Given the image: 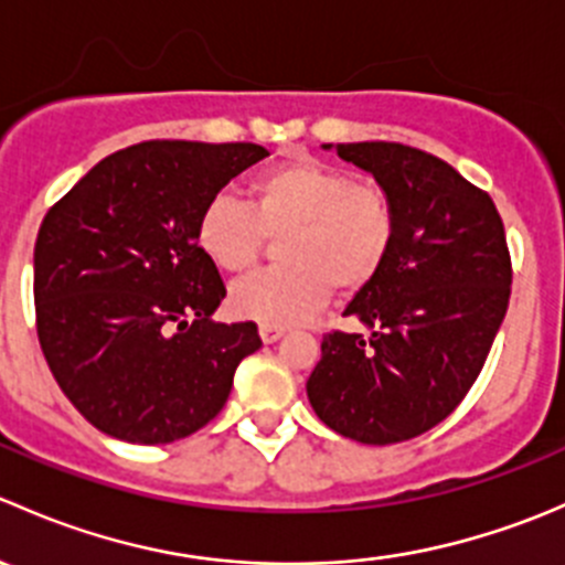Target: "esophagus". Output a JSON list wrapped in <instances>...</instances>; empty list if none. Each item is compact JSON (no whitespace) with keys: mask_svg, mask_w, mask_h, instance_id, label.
I'll return each instance as SVG.
<instances>
[{"mask_svg":"<svg viewBox=\"0 0 565 565\" xmlns=\"http://www.w3.org/2000/svg\"><path fill=\"white\" fill-rule=\"evenodd\" d=\"M259 335L265 344H273V341H278L284 335V328H276V324H259Z\"/></svg>","mask_w":565,"mask_h":565,"instance_id":"esophagus-1","label":"esophagus"}]
</instances>
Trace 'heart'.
<instances>
[{
  "label": "heart",
  "instance_id": "heart-1",
  "mask_svg": "<svg viewBox=\"0 0 565 565\" xmlns=\"http://www.w3.org/2000/svg\"><path fill=\"white\" fill-rule=\"evenodd\" d=\"M281 231V265L243 278L230 292L235 315L276 328L315 315L333 287L341 295L366 289L391 259L396 210L377 182L298 156L256 174L248 204L215 193L196 218L199 248L224 273L248 270L267 235Z\"/></svg>",
  "mask_w": 565,
  "mask_h": 565
}]
</instances>
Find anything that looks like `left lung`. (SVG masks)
<instances>
[{
    "label": "left lung",
    "mask_w": 565,
    "mask_h": 565,
    "mask_svg": "<svg viewBox=\"0 0 565 565\" xmlns=\"http://www.w3.org/2000/svg\"><path fill=\"white\" fill-rule=\"evenodd\" d=\"M335 152L388 191L396 243L344 311L372 335L324 333L306 391L341 437L391 446L446 420L472 388L509 309L514 270L492 196L451 163L398 141Z\"/></svg>",
    "instance_id": "left-lung-1"
}]
</instances>
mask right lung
<instances>
[{"label":"right lung","instance_id":"add662e5","mask_svg":"<svg viewBox=\"0 0 565 565\" xmlns=\"http://www.w3.org/2000/svg\"><path fill=\"white\" fill-rule=\"evenodd\" d=\"M270 152L250 141H141L111 152L45 213L35 243L38 339L73 407L108 437L161 446L221 413L254 322L196 243L204 204Z\"/></svg>","mask_w":565,"mask_h":565}]
</instances>
